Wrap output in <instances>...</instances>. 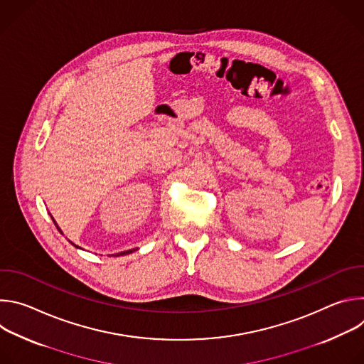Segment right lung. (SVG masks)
<instances>
[{
  "mask_svg": "<svg viewBox=\"0 0 364 364\" xmlns=\"http://www.w3.org/2000/svg\"><path fill=\"white\" fill-rule=\"evenodd\" d=\"M51 219H53V218H51ZM53 222H55V219H53ZM55 225L58 226V223L55 222ZM58 229H59V226H58ZM60 230V229H59ZM60 233H62V230H60ZM72 243V242H70ZM73 245V243H72ZM76 246V245H75ZM76 247H79V246H76ZM135 249H129V250H124V252H119V253H117V255H114V256H124V255H128V253H132Z\"/></svg>",
  "mask_w": 364,
  "mask_h": 364,
  "instance_id": "obj_1",
  "label": "right lung"
}]
</instances>
